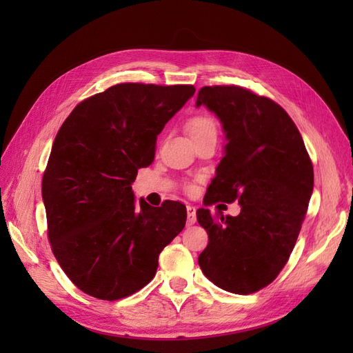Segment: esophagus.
I'll return each instance as SVG.
<instances>
[{
	"instance_id": "esophagus-1",
	"label": "esophagus",
	"mask_w": 353,
	"mask_h": 353,
	"mask_svg": "<svg viewBox=\"0 0 353 353\" xmlns=\"http://www.w3.org/2000/svg\"><path fill=\"white\" fill-rule=\"evenodd\" d=\"M187 213H188V218H187V225H194L197 218H196V208L194 206H187Z\"/></svg>"
}]
</instances>
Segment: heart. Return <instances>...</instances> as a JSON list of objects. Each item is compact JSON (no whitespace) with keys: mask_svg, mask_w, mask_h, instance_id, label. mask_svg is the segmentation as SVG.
Here are the masks:
<instances>
[{"mask_svg":"<svg viewBox=\"0 0 353 353\" xmlns=\"http://www.w3.org/2000/svg\"><path fill=\"white\" fill-rule=\"evenodd\" d=\"M185 130L191 138H194L208 132H216V123L208 114H196L188 119Z\"/></svg>","mask_w":353,"mask_h":353,"instance_id":"obj_1","label":"heart"}]
</instances>
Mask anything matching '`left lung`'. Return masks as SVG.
Masks as SVG:
<instances>
[{"instance_id":"8db88e82","label":"left lung","mask_w":353,"mask_h":353,"mask_svg":"<svg viewBox=\"0 0 353 353\" xmlns=\"http://www.w3.org/2000/svg\"><path fill=\"white\" fill-rule=\"evenodd\" d=\"M196 105L218 116L227 140L206 205L239 200L241 206L237 216L197 210L209 236L199 265L222 290L254 293L290 258L312 196V162L292 117L270 99L215 85L199 91Z\"/></svg>"}]
</instances>
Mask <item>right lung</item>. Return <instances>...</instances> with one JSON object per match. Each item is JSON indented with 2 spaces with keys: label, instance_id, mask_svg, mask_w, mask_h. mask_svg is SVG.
I'll list each match as a JSON object with an SVG mask.
<instances>
[{
  "label": "right lung",
  "instance_id": "obj_1",
  "mask_svg": "<svg viewBox=\"0 0 353 353\" xmlns=\"http://www.w3.org/2000/svg\"><path fill=\"white\" fill-rule=\"evenodd\" d=\"M193 85L117 83L83 100L63 122L42 178L48 240L79 290L117 301L153 280L159 254L184 230L187 209L135 201L132 183L154 160L166 122Z\"/></svg>",
  "mask_w": 353,
  "mask_h": 353
}]
</instances>
